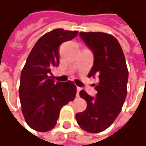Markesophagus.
I'll return each mask as SVG.
<instances>
[{"mask_svg":"<svg viewBox=\"0 0 146 146\" xmlns=\"http://www.w3.org/2000/svg\"><path fill=\"white\" fill-rule=\"evenodd\" d=\"M81 90V88H79V87H77V96H79V91Z\"/></svg>","mask_w":146,"mask_h":146,"instance_id":"obj_1","label":"esophagus"}]
</instances>
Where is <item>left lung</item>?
Returning a JSON list of instances; mask_svg holds the SVG:
<instances>
[{"instance_id": "8db88e82", "label": "left lung", "mask_w": 146, "mask_h": 146, "mask_svg": "<svg viewBox=\"0 0 146 146\" xmlns=\"http://www.w3.org/2000/svg\"><path fill=\"white\" fill-rule=\"evenodd\" d=\"M79 35L95 56L88 77L96 75L100 80L96 85V97L84 90L79 92L87 108L76 114V120L83 130L96 133L109 128L120 113L127 96L129 71L122 47L114 36L102 32Z\"/></svg>"}]
</instances>
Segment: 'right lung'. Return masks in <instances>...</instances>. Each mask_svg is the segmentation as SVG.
Segmentation results:
<instances>
[{
	"label": "right lung",
	"mask_w": 146,
	"mask_h": 146,
	"mask_svg": "<svg viewBox=\"0 0 146 146\" xmlns=\"http://www.w3.org/2000/svg\"><path fill=\"white\" fill-rule=\"evenodd\" d=\"M78 33L53 29L39 39L27 58L20 77L19 97L24 119L35 131L51 130L62 107L76 96L73 82L56 83L50 74L51 68L59 64V45L76 37Z\"/></svg>",
	"instance_id": "1"
}]
</instances>
